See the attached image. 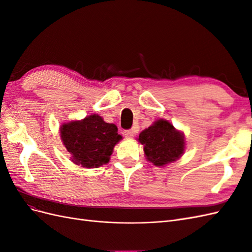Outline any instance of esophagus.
<instances>
[{"label":"esophagus","instance_id":"34e87169","mask_svg":"<svg viewBox=\"0 0 252 252\" xmlns=\"http://www.w3.org/2000/svg\"><path fill=\"white\" fill-rule=\"evenodd\" d=\"M133 134H134V131H133V130H126V131L124 132L125 138H127V139H132V138H133Z\"/></svg>","mask_w":252,"mask_h":252}]
</instances>
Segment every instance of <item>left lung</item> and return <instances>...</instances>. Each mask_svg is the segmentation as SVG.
<instances>
[{
	"label": "left lung",
	"instance_id": "obj_1",
	"mask_svg": "<svg viewBox=\"0 0 252 252\" xmlns=\"http://www.w3.org/2000/svg\"><path fill=\"white\" fill-rule=\"evenodd\" d=\"M184 133L177 130L170 122L158 120L143 130L138 141L144 146L147 161L158 167L177 161L185 150Z\"/></svg>",
	"mask_w": 252,
	"mask_h": 252
}]
</instances>
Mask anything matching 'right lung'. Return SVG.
Listing matches in <instances>:
<instances>
[{
	"instance_id": "obj_1",
	"label": "right lung",
	"mask_w": 252,
	"mask_h": 252,
	"mask_svg": "<svg viewBox=\"0 0 252 252\" xmlns=\"http://www.w3.org/2000/svg\"><path fill=\"white\" fill-rule=\"evenodd\" d=\"M60 133L72 163L85 168H97L107 164L113 147L122 140L118 127L106 123L97 114L64 123L60 127Z\"/></svg>"
}]
</instances>
